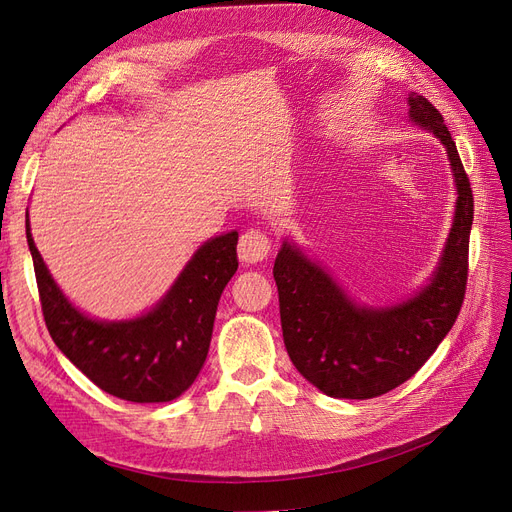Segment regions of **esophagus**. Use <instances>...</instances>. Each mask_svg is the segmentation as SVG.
I'll return each instance as SVG.
<instances>
[{
  "label": "esophagus",
  "mask_w": 512,
  "mask_h": 512,
  "mask_svg": "<svg viewBox=\"0 0 512 512\" xmlns=\"http://www.w3.org/2000/svg\"><path fill=\"white\" fill-rule=\"evenodd\" d=\"M273 243L269 239L267 233L258 231V228H250V231H245L239 239V260L245 264H256L267 260V256L271 254Z\"/></svg>",
  "instance_id": "obj_1"
}]
</instances>
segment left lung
I'll return each mask as SVG.
<instances>
[{
	"label": "left lung",
	"mask_w": 512,
	"mask_h": 512,
	"mask_svg": "<svg viewBox=\"0 0 512 512\" xmlns=\"http://www.w3.org/2000/svg\"><path fill=\"white\" fill-rule=\"evenodd\" d=\"M409 114L447 148L457 186L455 220L430 284L407 303L356 307L294 245L284 243L273 267L288 356L307 381L332 398H377L411 379L428 362L460 315L468 281L474 199L443 114L419 93Z\"/></svg>",
	"instance_id": "1"
}]
</instances>
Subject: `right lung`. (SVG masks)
<instances>
[{
    "label": "right lung",
    "mask_w": 512,
    "mask_h": 512,
    "mask_svg": "<svg viewBox=\"0 0 512 512\" xmlns=\"http://www.w3.org/2000/svg\"><path fill=\"white\" fill-rule=\"evenodd\" d=\"M237 239V233H228L207 241L148 315L103 324L67 303L35 248L27 220V243L52 341L97 387L120 400L178 398L207 358L218 301L239 267Z\"/></svg>",
    "instance_id": "add662e5"
}]
</instances>
